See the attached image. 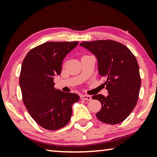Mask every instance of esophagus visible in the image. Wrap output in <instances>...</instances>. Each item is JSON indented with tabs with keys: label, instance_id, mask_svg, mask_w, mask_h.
I'll use <instances>...</instances> for the list:
<instances>
[{
	"label": "esophagus",
	"instance_id": "obj_1",
	"mask_svg": "<svg viewBox=\"0 0 157 157\" xmlns=\"http://www.w3.org/2000/svg\"><path fill=\"white\" fill-rule=\"evenodd\" d=\"M80 99L83 100H91V97L90 95H82L80 96Z\"/></svg>",
	"mask_w": 157,
	"mask_h": 157
}]
</instances>
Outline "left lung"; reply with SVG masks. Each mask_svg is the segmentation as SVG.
Instances as JSON below:
<instances>
[{
	"instance_id": "obj_1",
	"label": "left lung",
	"mask_w": 157,
	"mask_h": 157,
	"mask_svg": "<svg viewBox=\"0 0 157 157\" xmlns=\"http://www.w3.org/2000/svg\"><path fill=\"white\" fill-rule=\"evenodd\" d=\"M80 46L96 57L98 72L106 79L109 95L92 97L102 104L97 118L111 124L121 123L132 113L139 98L141 79L136 57L124 45L112 40L84 41Z\"/></svg>"
}]
</instances>
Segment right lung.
Returning a JSON list of instances; mask_svg holds the SVG:
<instances>
[{
    "instance_id": "right-lung-1",
    "label": "right lung",
    "mask_w": 157,
    "mask_h": 157,
    "mask_svg": "<svg viewBox=\"0 0 157 157\" xmlns=\"http://www.w3.org/2000/svg\"><path fill=\"white\" fill-rule=\"evenodd\" d=\"M78 41L46 42L28 52L19 78L23 104L36 123L48 130L62 128L70 121L78 95L54 88L53 79L62 71L63 59Z\"/></svg>"
}]
</instances>
